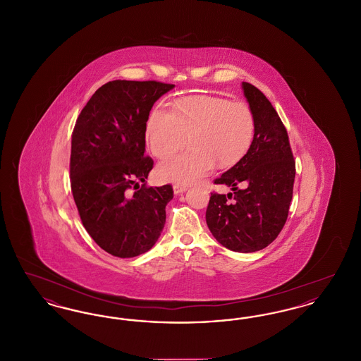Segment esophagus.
Listing matches in <instances>:
<instances>
[{
	"label": "esophagus",
	"instance_id": "1",
	"mask_svg": "<svg viewBox=\"0 0 361 361\" xmlns=\"http://www.w3.org/2000/svg\"><path fill=\"white\" fill-rule=\"evenodd\" d=\"M187 189H188L187 185H178V184L173 185V192H174V195H181V193H184Z\"/></svg>",
	"mask_w": 361,
	"mask_h": 361
}]
</instances>
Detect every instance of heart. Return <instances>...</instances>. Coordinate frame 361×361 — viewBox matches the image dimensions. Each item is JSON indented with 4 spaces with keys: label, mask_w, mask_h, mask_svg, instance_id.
I'll return each mask as SVG.
<instances>
[{
    "label": "heart",
    "mask_w": 361,
    "mask_h": 361,
    "mask_svg": "<svg viewBox=\"0 0 361 361\" xmlns=\"http://www.w3.org/2000/svg\"><path fill=\"white\" fill-rule=\"evenodd\" d=\"M174 111L157 105L146 123V143L157 158H168L190 142L183 154L162 161L157 173L176 184H190L211 172L216 162L230 168L249 152L255 139V116L245 103L218 96L177 100Z\"/></svg>",
    "instance_id": "heart-1"
}]
</instances>
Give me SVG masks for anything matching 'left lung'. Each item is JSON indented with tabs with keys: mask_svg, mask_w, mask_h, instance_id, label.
<instances>
[{
	"mask_svg": "<svg viewBox=\"0 0 361 361\" xmlns=\"http://www.w3.org/2000/svg\"><path fill=\"white\" fill-rule=\"evenodd\" d=\"M242 90L255 116V139L240 162L215 180L233 193H211L206 222L224 247L253 253L272 243L286 224L295 161L287 130L271 102L249 82H242Z\"/></svg>",
	"mask_w": 361,
	"mask_h": 361,
	"instance_id": "obj_1",
	"label": "left lung"
}]
</instances>
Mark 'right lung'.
<instances>
[{"label":"right lung","mask_w":361,"mask_h":361,"mask_svg":"<svg viewBox=\"0 0 361 361\" xmlns=\"http://www.w3.org/2000/svg\"><path fill=\"white\" fill-rule=\"evenodd\" d=\"M173 87L157 81H109L94 92L75 121L73 197L89 235L115 257L146 253L165 226L173 188L146 187L154 162L145 157V133L155 102Z\"/></svg>","instance_id":"add662e5"}]
</instances>
